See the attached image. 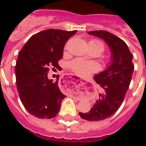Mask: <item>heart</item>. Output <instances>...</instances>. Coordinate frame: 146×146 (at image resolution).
<instances>
[{"label":"heart","instance_id":"heart-1","mask_svg":"<svg viewBox=\"0 0 146 146\" xmlns=\"http://www.w3.org/2000/svg\"><path fill=\"white\" fill-rule=\"evenodd\" d=\"M89 47L96 50L99 55L102 54L105 50V45L99 39H92L89 42ZM112 60L110 58H104L102 60V64L104 66H108L111 64ZM70 67L72 70L77 74L86 77L94 72L97 66L94 62L88 61L82 58H76L70 63Z\"/></svg>","mask_w":146,"mask_h":146}]
</instances>
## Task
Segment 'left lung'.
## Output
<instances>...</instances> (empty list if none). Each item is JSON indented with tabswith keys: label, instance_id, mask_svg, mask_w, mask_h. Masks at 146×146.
Returning a JSON list of instances; mask_svg holds the SVG:
<instances>
[{
	"label": "left lung",
	"instance_id": "left-lung-1",
	"mask_svg": "<svg viewBox=\"0 0 146 146\" xmlns=\"http://www.w3.org/2000/svg\"><path fill=\"white\" fill-rule=\"evenodd\" d=\"M88 33L107 42L112 52V64L107 70L94 77L103 91L89 113L79 115L87 121H102L112 116L123 103L133 73V55L124 41L113 33L106 31Z\"/></svg>",
	"mask_w": 146,
	"mask_h": 146
}]
</instances>
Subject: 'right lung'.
Segmentation results:
<instances>
[{
    "label": "right lung",
    "instance_id": "right-lung-1",
    "mask_svg": "<svg viewBox=\"0 0 146 146\" xmlns=\"http://www.w3.org/2000/svg\"><path fill=\"white\" fill-rule=\"evenodd\" d=\"M77 31L47 29L33 35L19 52L16 83L20 100L27 111L38 118H55L66 96L47 77L50 68L58 69L65 43Z\"/></svg>",
    "mask_w": 146,
    "mask_h": 146
}]
</instances>
